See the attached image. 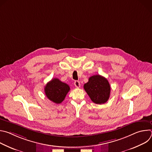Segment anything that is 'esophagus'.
<instances>
[{
  "label": "esophagus",
  "instance_id": "obj_1",
  "mask_svg": "<svg viewBox=\"0 0 152 152\" xmlns=\"http://www.w3.org/2000/svg\"><path fill=\"white\" fill-rule=\"evenodd\" d=\"M74 85L76 86V88H79L80 86V82L79 80H75L74 82Z\"/></svg>",
  "mask_w": 152,
  "mask_h": 152
}]
</instances>
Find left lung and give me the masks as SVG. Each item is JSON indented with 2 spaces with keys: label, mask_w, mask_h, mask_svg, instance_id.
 I'll use <instances>...</instances> for the list:
<instances>
[{
  "label": "left lung",
  "mask_w": 152,
  "mask_h": 152,
  "mask_svg": "<svg viewBox=\"0 0 152 152\" xmlns=\"http://www.w3.org/2000/svg\"><path fill=\"white\" fill-rule=\"evenodd\" d=\"M83 88L91 100L96 104L106 103L110 96L111 86L108 80L99 75L91 76Z\"/></svg>",
  "instance_id": "left-lung-1"
}]
</instances>
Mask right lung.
<instances>
[{
    "label": "right lung",
    "mask_w": 152,
    "mask_h": 152,
    "mask_svg": "<svg viewBox=\"0 0 152 152\" xmlns=\"http://www.w3.org/2000/svg\"><path fill=\"white\" fill-rule=\"evenodd\" d=\"M70 90V86L67 83L53 78L45 86V93L50 100L59 104L64 100Z\"/></svg>",
    "instance_id": "obj_1"
}]
</instances>
